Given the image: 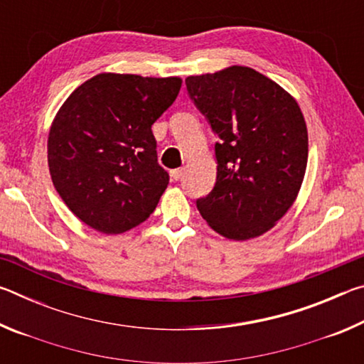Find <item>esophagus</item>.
<instances>
[{"label":"esophagus","instance_id":"1","mask_svg":"<svg viewBox=\"0 0 364 364\" xmlns=\"http://www.w3.org/2000/svg\"><path fill=\"white\" fill-rule=\"evenodd\" d=\"M170 175H171V180H173V181H178V180H180V178L183 176V168H175V170H171V171H170Z\"/></svg>","mask_w":364,"mask_h":364}]
</instances>
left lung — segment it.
Returning <instances> with one entry per match:
<instances>
[{
	"instance_id": "1",
	"label": "left lung",
	"mask_w": 364,
	"mask_h": 364,
	"mask_svg": "<svg viewBox=\"0 0 364 364\" xmlns=\"http://www.w3.org/2000/svg\"><path fill=\"white\" fill-rule=\"evenodd\" d=\"M189 97L217 134V183L196 200L212 230L234 241L267 232L304 181L308 133L297 101L250 67L186 78Z\"/></svg>"
}]
</instances>
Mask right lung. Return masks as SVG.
<instances>
[{
  "instance_id": "obj_1",
  "label": "right lung",
  "mask_w": 364,
  "mask_h": 364,
  "mask_svg": "<svg viewBox=\"0 0 364 364\" xmlns=\"http://www.w3.org/2000/svg\"><path fill=\"white\" fill-rule=\"evenodd\" d=\"M181 78L100 73L67 97L48 138L54 188L93 230L120 234L156 210L168 184L151 127L176 100Z\"/></svg>"
}]
</instances>
